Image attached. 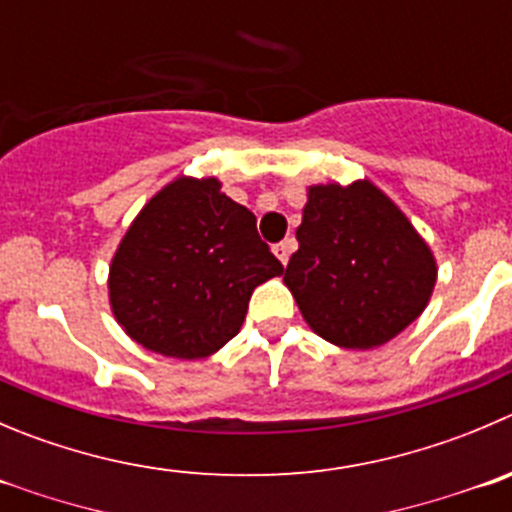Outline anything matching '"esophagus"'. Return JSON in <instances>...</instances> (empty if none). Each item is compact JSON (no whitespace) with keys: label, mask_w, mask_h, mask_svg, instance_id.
<instances>
[{"label":"esophagus","mask_w":512,"mask_h":512,"mask_svg":"<svg viewBox=\"0 0 512 512\" xmlns=\"http://www.w3.org/2000/svg\"><path fill=\"white\" fill-rule=\"evenodd\" d=\"M294 248H296L294 238H284V241L276 243V246H274V256L281 261V264L286 266V264H289V256H291V251H294Z\"/></svg>","instance_id":"1"}]
</instances>
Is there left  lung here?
<instances>
[{
	"label": "left lung",
	"instance_id": "left-lung-1",
	"mask_svg": "<svg viewBox=\"0 0 512 512\" xmlns=\"http://www.w3.org/2000/svg\"><path fill=\"white\" fill-rule=\"evenodd\" d=\"M296 241L284 284L311 332L334 347H382L430 304L435 253L372 180L306 188Z\"/></svg>",
	"mask_w": 512,
	"mask_h": 512
}]
</instances>
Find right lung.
Returning <instances> with one entry per match:
<instances>
[{
	"label": "right lung",
	"mask_w": 512,
	"mask_h": 512,
	"mask_svg": "<svg viewBox=\"0 0 512 512\" xmlns=\"http://www.w3.org/2000/svg\"><path fill=\"white\" fill-rule=\"evenodd\" d=\"M281 274L256 216L221 191V180L178 175L115 248L107 299L143 349L206 359L241 332L253 289Z\"/></svg>",
	"instance_id": "obj_1"
}]
</instances>
